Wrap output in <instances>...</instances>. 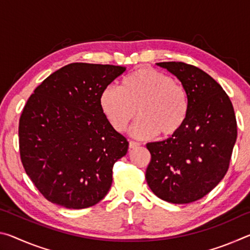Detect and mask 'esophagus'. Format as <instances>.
<instances>
[{
	"label": "esophagus",
	"instance_id": "1",
	"mask_svg": "<svg viewBox=\"0 0 250 250\" xmlns=\"http://www.w3.org/2000/svg\"><path fill=\"white\" fill-rule=\"evenodd\" d=\"M140 146V143L139 142H135V141H130L129 142V149L132 150V149H135V147H139Z\"/></svg>",
	"mask_w": 250,
	"mask_h": 250
}]
</instances>
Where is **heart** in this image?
<instances>
[{"instance_id": "1", "label": "heart", "mask_w": 250, "mask_h": 250, "mask_svg": "<svg viewBox=\"0 0 250 250\" xmlns=\"http://www.w3.org/2000/svg\"><path fill=\"white\" fill-rule=\"evenodd\" d=\"M100 107L109 124L124 132L135 117H140L131 130L138 139H151L158 133L174 137L188 116V95L183 84L167 74L141 68L122 79L120 88L107 87L100 95Z\"/></svg>"}]
</instances>
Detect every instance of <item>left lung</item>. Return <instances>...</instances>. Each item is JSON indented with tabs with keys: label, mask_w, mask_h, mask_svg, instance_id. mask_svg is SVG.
<instances>
[{
	"label": "left lung",
	"mask_w": 250,
	"mask_h": 250,
	"mask_svg": "<svg viewBox=\"0 0 250 250\" xmlns=\"http://www.w3.org/2000/svg\"><path fill=\"white\" fill-rule=\"evenodd\" d=\"M180 80L188 95V116L174 137L146 145L147 185L161 200L188 204L204 197L225 176L237 139L231 101L205 71L181 62H156Z\"/></svg>",
	"instance_id": "1"
}]
</instances>
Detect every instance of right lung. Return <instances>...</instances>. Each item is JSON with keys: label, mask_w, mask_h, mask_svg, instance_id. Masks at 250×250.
Listing matches in <instances>:
<instances>
[{"label": "right lung", "mask_w": 250, "mask_h": 250, "mask_svg": "<svg viewBox=\"0 0 250 250\" xmlns=\"http://www.w3.org/2000/svg\"><path fill=\"white\" fill-rule=\"evenodd\" d=\"M125 67L73 62L49 75L20 118L25 172L43 196L66 208H87L107 195L112 167L129 142L112 128L100 95Z\"/></svg>", "instance_id": "1"}]
</instances>
